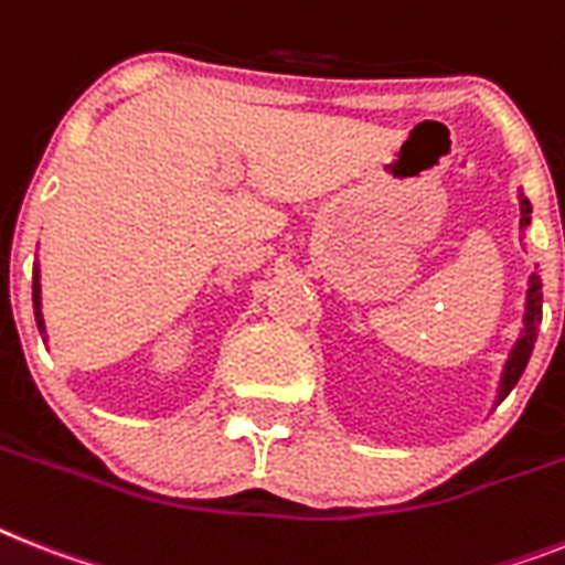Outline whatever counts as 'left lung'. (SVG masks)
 Instances as JSON below:
<instances>
[{
    "mask_svg": "<svg viewBox=\"0 0 565 565\" xmlns=\"http://www.w3.org/2000/svg\"><path fill=\"white\" fill-rule=\"evenodd\" d=\"M531 222V202L525 195H520V227H525ZM540 277L531 274V288H529V309H525V329L523 338L516 340L514 352H511V361L505 366V375H502V398H505L511 390L516 386V381L523 377L525 366H529L531 349H534V340H537V326L540 317H543V294H540Z\"/></svg>",
    "mask_w": 565,
    "mask_h": 565,
    "instance_id": "left-lung-1",
    "label": "left lung"
}]
</instances>
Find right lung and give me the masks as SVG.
I'll return each mask as SVG.
<instances>
[{"mask_svg": "<svg viewBox=\"0 0 565 565\" xmlns=\"http://www.w3.org/2000/svg\"><path fill=\"white\" fill-rule=\"evenodd\" d=\"M34 315H36V326H40V332L45 329L42 326V311H40V271L34 268Z\"/></svg>", "mask_w": 565, "mask_h": 565, "instance_id": "right-lung-1", "label": "right lung"}]
</instances>
